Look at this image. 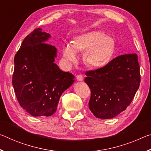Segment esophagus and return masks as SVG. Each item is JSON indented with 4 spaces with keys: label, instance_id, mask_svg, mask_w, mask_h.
<instances>
[{
    "label": "esophagus",
    "instance_id": "1",
    "mask_svg": "<svg viewBox=\"0 0 151 151\" xmlns=\"http://www.w3.org/2000/svg\"><path fill=\"white\" fill-rule=\"evenodd\" d=\"M76 79H77V80H78V81H83L84 78H83V75H78L76 76Z\"/></svg>",
    "mask_w": 151,
    "mask_h": 151
}]
</instances>
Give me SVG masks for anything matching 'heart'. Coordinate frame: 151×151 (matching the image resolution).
Returning a JSON list of instances; mask_svg holds the SVG:
<instances>
[{"label": "heart", "mask_w": 151, "mask_h": 151, "mask_svg": "<svg viewBox=\"0 0 151 151\" xmlns=\"http://www.w3.org/2000/svg\"><path fill=\"white\" fill-rule=\"evenodd\" d=\"M115 49V42L110 36L98 30H92L76 36L71 45L63 48V57L68 62L77 60L76 52L85 51V60L91 68H99L111 61Z\"/></svg>", "instance_id": "1"}]
</instances>
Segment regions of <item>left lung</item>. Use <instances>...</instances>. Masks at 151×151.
I'll return each instance as SVG.
<instances>
[{
	"mask_svg": "<svg viewBox=\"0 0 151 151\" xmlns=\"http://www.w3.org/2000/svg\"><path fill=\"white\" fill-rule=\"evenodd\" d=\"M91 88L90 111L96 118L112 119L131 103L139 88L140 66L137 54L122 55L103 67L86 72Z\"/></svg>",
	"mask_w": 151,
	"mask_h": 151,
	"instance_id": "1",
	"label": "left lung"
}]
</instances>
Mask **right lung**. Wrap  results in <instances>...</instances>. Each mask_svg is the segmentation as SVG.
Listing matches in <instances>:
<instances>
[{
	"label": "right lung",
	"mask_w": 151,
	"mask_h": 151,
	"mask_svg": "<svg viewBox=\"0 0 151 151\" xmlns=\"http://www.w3.org/2000/svg\"><path fill=\"white\" fill-rule=\"evenodd\" d=\"M50 35L37 29L25 38L14 58L12 85L20 106L33 116H49L75 76L55 64L57 50L45 43Z\"/></svg>",
	"instance_id": "add662e5"
}]
</instances>
